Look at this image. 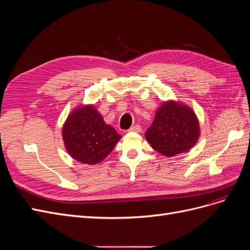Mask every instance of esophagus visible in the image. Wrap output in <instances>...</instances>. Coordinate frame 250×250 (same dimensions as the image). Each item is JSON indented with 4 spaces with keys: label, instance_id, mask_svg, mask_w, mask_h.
I'll return each mask as SVG.
<instances>
[{
    "label": "esophagus",
    "instance_id": "esophagus-1",
    "mask_svg": "<svg viewBox=\"0 0 250 250\" xmlns=\"http://www.w3.org/2000/svg\"><path fill=\"white\" fill-rule=\"evenodd\" d=\"M142 130V128L140 125H133L132 127H130L129 129H128V131H135V132H140Z\"/></svg>",
    "mask_w": 250,
    "mask_h": 250
}]
</instances>
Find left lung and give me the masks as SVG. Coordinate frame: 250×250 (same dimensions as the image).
<instances>
[{
  "label": "left lung",
  "instance_id": "left-lung-1",
  "mask_svg": "<svg viewBox=\"0 0 250 250\" xmlns=\"http://www.w3.org/2000/svg\"><path fill=\"white\" fill-rule=\"evenodd\" d=\"M145 135L154 150L171 157L187 152L195 145L199 137L198 121L185 105L167 102L156 111Z\"/></svg>",
  "mask_w": 250,
  "mask_h": 250
}]
</instances>
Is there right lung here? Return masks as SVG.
<instances>
[{"label":"right lung","mask_w":250,"mask_h":250,"mask_svg":"<svg viewBox=\"0 0 250 250\" xmlns=\"http://www.w3.org/2000/svg\"><path fill=\"white\" fill-rule=\"evenodd\" d=\"M62 137L71 156L88 165L102 162L121 139L115 128L105 124L93 106L74 111L63 126Z\"/></svg>","instance_id":"right-lung-1"}]
</instances>
